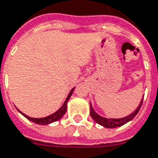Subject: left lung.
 Here are the masks:
<instances>
[{
	"mask_svg": "<svg viewBox=\"0 0 158 158\" xmlns=\"http://www.w3.org/2000/svg\"><path fill=\"white\" fill-rule=\"evenodd\" d=\"M143 97L141 98V101L139 102V106H137L136 108L132 113H130L129 115L126 117H123V118H105V117H102L99 115L98 113H96V111L94 110L92 106V104L91 102L89 103V106H90V116L93 118V120L96 123H97L100 125L103 126L105 128H107V129H114V128H118V127H120V126L125 124L129 121H131L136 116V114L139 113V109H140V106L142 105L143 102Z\"/></svg>",
	"mask_w": 158,
	"mask_h": 158,
	"instance_id": "1",
	"label": "left lung"
}]
</instances>
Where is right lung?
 <instances>
[{
	"label": "right lung",
	"instance_id": "obj_1",
	"mask_svg": "<svg viewBox=\"0 0 158 158\" xmlns=\"http://www.w3.org/2000/svg\"><path fill=\"white\" fill-rule=\"evenodd\" d=\"M75 89V87H73L72 89H71V91L69 92V94L67 96V98H66L65 102L64 103L62 104V106L59 108L56 112H55L54 113H52L51 115H49L47 117H44V118H31V117H29L28 115H26L23 113H22L21 111H19V112L21 114H22L23 116H24L27 119H29V121H32L33 123H35L37 124H40V125H47V124H50V123H52L53 122H56V121H57L59 119L61 118L64 114L66 113V111H67V104H68V102H69V100L70 99V97L73 95V90Z\"/></svg>",
	"mask_w": 158,
	"mask_h": 158
}]
</instances>
